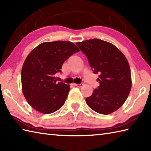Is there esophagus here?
<instances>
[{"label":"esophagus","mask_w":151,"mask_h":151,"mask_svg":"<svg viewBox=\"0 0 151 151\" xmlns=\"http://www.w3.org/2000/svg\"><path fill=\"white\" fill-rule=\"evenodd\" d=\"M73 85L75 86H76V87H78V88H80V87H82V86L83 85L82 84H73Z\"/></svg>","instance_id":"esophagus-1"}]
</instances>
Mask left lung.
Returning a JSON list of instances; mask_svg holds the SVG:
<instances>
[{
  "mask_svg": "<svg viewBox=\"0 0 151 151\" xmlns=\"http://www.w3.org/2000/svg\"><path fill=\"white\" fill-rule=\"evenodd\" d=\"M87 56L93 73H99L100 86L86 99L88 107L102 114H109L122 106L132 88L128 60L114 44L97 38L76 43Z\"/></svg>",
  "mask_w": 151,
  "mask_h": 151,
  "instance_id": "obj_1",
  "label": "left lung"
}]
</instances>
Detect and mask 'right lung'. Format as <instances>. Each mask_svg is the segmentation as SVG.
Segmentation results:
<instances>
[{"label":"right lung","instance_id":"add662e5","mask_svg":"<svg viewBox=\"0 0 151 151\" xmlns=\"http://www.w3.org/2000/svg\"><path fill=\"white\" fill-rule=\"evenodd\" d=\"M79 52L75 44L58 40L41 43L30 52L22 69V91L35 110L50 114L64 105L70 86L56 82L63 62Z\"/></svg>","mask_w":151,"mask_h":151}]
</instances>
